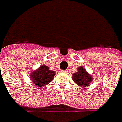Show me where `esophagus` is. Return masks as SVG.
<instances>
[{
  "instance_id": "34e87169",
  "label": "esophagus",
  "mask_w": 122,
  "mask_h": 122,
  "mask_svg": "<svg viewBox=\"0 0 122 122\" xmlns=\"http://www.w3.org/2000/svg\"><path fill=\"white\" fill-rule=\"evenodd\" d=\"M67 72H68V71H67V70H64V71H62V73H67Z\"/></svg>"
}]
</instances>
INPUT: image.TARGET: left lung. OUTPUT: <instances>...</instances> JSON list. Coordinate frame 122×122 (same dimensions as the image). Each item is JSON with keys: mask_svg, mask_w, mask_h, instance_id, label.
I'll use <instances>...</instances> for the list:
<instances>
[{"mask_svg": "<svg viewBox=\"0 0 122 122\" xmlns=\"http://www.w3.org/2000/svg\"><path fill=\"white\" fill-rule=\"evenodd\" d=\"M93 79L92 76L87 72L83 66H79L77 68V71L73 73L72 77L73 81L79 87H86L92 84Z\"/></svg>", "mask_w": 122, "mask_h": 122, "instance_id": "obj_1", "label": "left lung"}]
</instances>
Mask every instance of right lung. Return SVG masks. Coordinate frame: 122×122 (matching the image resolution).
Segmentation results:
<instances>
[{
    "mask_svg": "<svg viewBox=\"0 0 122 122\" xmlns=\"http://www.w3.org/2000/svg\"><path fill=\"white\" fill-rule=\"evenodd\" d=\"M55 75L54 71H50L47 66L43 64L35 71L30 72V77L36 86L41 87L48 85L54 79Z\"/></svg>",
    "mask_w": 122,
    "mask_h": 122,
    "instance_id": "1",
    "label": "right lung"
}]
</instances>
